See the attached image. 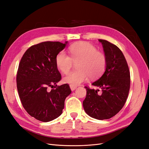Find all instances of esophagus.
Listing matches in <instances>:
<instances>
[{
	"label": "esophagus",
	"mask_w": 149,
	"mask_h": 149,
	"mask_svg": "<svg viewBox=\"0 0 149 149\" xmlns=\"http://www.w3.org/2000/svg\"><path fill=\"white\" fill-rule=\"evenodd\" d=\"M70 89H71V91H74V90H75L76 89V88H77V86H73V85H72V84L70 85Z\"/></svg>",
	"instance_id": "34e87169"
}]
</instances>
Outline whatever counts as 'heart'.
I'll use <instances>...</instances> for the list:
<instances>
[{"instance_id": "b5f03b06", "label": "heart", "mask_w": 149, "mask_h": 149, "mask_svg": "<svg viewBox=\"0 0 149 149\" xmlns=\"http://www.w3.org/2000/svg\"><path fill=\"white\" fill-rule=\"evenodd\" d=\"M70 56L64 52H61L56 57L58 69L66 74L70 71L73 63H76L78 70L67 74L63 82L77 86L85 81L89 76L96 78L104 71L106 66L105 55L97 51L96 47L86 42L75 43L69 48Z\"/></svg>"}]
</instances>
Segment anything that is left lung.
<instances>
[{
	"label": "left lung",
	"instance_id": "1",
	"mask_svg": "<svg viewBox=\"0 0 149 149\" xmlns=\"http://www.w3.org/2000/svg\"><path fill=\"white\" fill-rule=\"evenodd\" d=\"M106 58L105 71L92 85L101 89L85 86L86 96L83 101L84 109L93 118L104 120L111 118L121 110L128 97L130 72L127 63L120 49L107 40H99Z\"/></svg>",
	"mask_w": 149,
	"mask_h": 149
}]
</instances>
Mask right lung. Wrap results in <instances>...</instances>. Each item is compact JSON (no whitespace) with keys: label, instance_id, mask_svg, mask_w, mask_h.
<instances>
[{"label":"right lung","instance_id":"1","mask_svg":"<svg viewBox=\"0 0 149 149\" xmlns=\"http://www.w3.org/2000/svg\"><path fill=\"white\" fill-rule=\"evenodd\" d=\"M68 42H45L30 47L22 56L17 74V86L26 111L34 118L49 122L58 118L71 93L68 84L57 86L61 74L56 57ZM53 89L50 92L47 88Z\"/></svg>","mask_w":149,"mask_h":149}]
</instances>
